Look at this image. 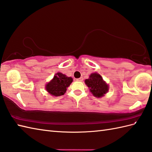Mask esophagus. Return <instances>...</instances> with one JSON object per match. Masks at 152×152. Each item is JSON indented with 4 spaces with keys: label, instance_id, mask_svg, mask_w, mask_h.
Segmentation results:
<instances>
[{
    "label": "esophagus",
    "instance_id": "esophagus-1",
    "mask_svg": "<svg viewBox=\"0 0 152 152\" xmlns=\"http://www.w3.org/2000/svg\"><path fill=\"white\" fill-rule=\"evenodd\" d=\"M76 80H77V81L82 82V81H83V78H82V77H81V78H78V79H76Z\"/></svg>",
    "mask_w": 152,
    "mask_h": 152
}]
</instances>
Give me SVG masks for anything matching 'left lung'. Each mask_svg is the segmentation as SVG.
<instances>
[{"instance_id": "obj_1", "label": "left lung", "mask_w": 152, "mask_h": 152, "mask_svg": "<svg viewBox=\"0 0 152 152\" xmlns=\"http://www.w3.org/2000/svg\"><path fill=\"white\" fill-rule=\"evenodd\" d=\"M90 91L96 97H101L108 91V86L103 81L102 78L97 73H93L89 76V79L85 80Z\"/></svg>"}]
</instances>
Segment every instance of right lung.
Returning a JSON list of instances; mask_svg holds the SVG:
<instances>
[{
    "mask_svg": "<svg viewBox=\"0 0 152 152\" xmlns=\"http://www.w3.org/2000/svg\"><path fill=\"white\" fill-rule=\"evenodd\" d=\"M72 82V78L67 77L64 74L58 72L54 76L53 80L46 86L47 91L51 95L59 96L63 95L66 88Z\"/></svg>",
    "mask_w": 152,
    "mask_h": 152,
    "instance_id": "1",
    "label": "right lung"
}]
</instances>
